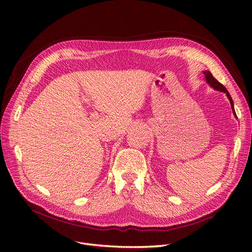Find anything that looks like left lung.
<instances>
[{"mask_svg": "<svg viewBox=\"0 0 252 252\" xmlns=\"http://www.w3.org/2000/svg\"><path fill=\"white\" fill-rule=\"evenodd\" d=\"M203 73H204V75H205L206 83H207L210 87H213L215 90H218V91H220V92L226 93V94H227V97H228V98H229V100H230V103H231V107H232L233 113H234V115L237 117L236 112H235V109H234V103H233L232 97L230 96V94H229V92L227 91V89L224 88V87H223L220 82H218V81H217V79L213 76V74H211V72H210V71L205 70V71H203Z\"/></svg>", "mask_w": 252, "mask_h": 252, "instance_id": "left-lung-1", "label": "left lung"}]
</instances>
